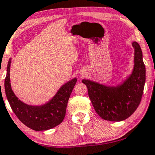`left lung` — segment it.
Returning <instances> with one entry per match:
<instances>
[{
  "label": "left lung",
  "instance_id": "obj_1",
  "mask_svg": "<svg viewBox=\"0 0 155 155\" xmlns=\"http://www.w3.org/2000/svg\"><path fill=\"white\" fill-rule=\"evenodd\" d=\"M135 49L132 74L121 84L107 86L83 79L88 88V97L95 110L102 119L121 121L130 117L138 108L146 81V68L141 48L133 41Z\"/></svg>",
  "mask_w": 155,
  "mask_h": 155
}]
</instances>
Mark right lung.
I'll return each instance as SVG.
<instances>
[{
  "label": "right lung",
  "mask_w": 155,
  "mask_h": 155,
  "mask_svg": "<svg viewBox=\"0 0 155 155\" xmlns=\"http://www.w3.org/2000/svg\"><path fill=\"white\" fill-rule=\"evenodd\" d=\"M10 65L11 58L8 61L5 78V92L12 110L20 121L36 131L48 130L60 124L65 117L67 102L77 79L74 78L63 85L52 100L45 105H29L19 100L12 91L10 83Z\"/></svg>",
  "instance_id": "add662e5"
}]
</instances>
